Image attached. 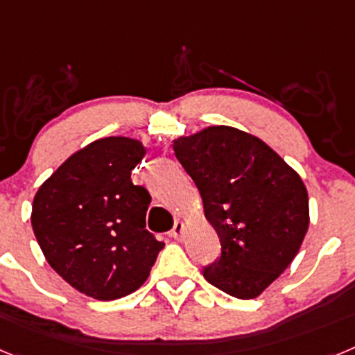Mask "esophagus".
I'll return each instance as SVG.
<instances>
[{"mask_svg":"<svg viewBox=\"0 0 355 355\" xmlns=\"http://www.w3.org/2000/svg\"><path fill=\"white\" fill-rule=\"evenodd\" d=\"M183 233H184V224L181 220H175L174 227H172V231H171V236L178 238V240H180V238L183 236Z\"/></svg>","mask_w":355,"mask_h":355,"instance_id":"obj_1","label":"esophagus"}]
</instances>
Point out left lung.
I'll return each instance as SVG.
<instances>
[{"mask_svg":"<svg viewBox=\"0 0 355 355\" xmlns=\"http://www.w3.org/2000/svg\"><path fill=\"white\" fill-rule=\"evenodd\" d=\"M172 147L220 238V258L205 266L206 281L236 299H256L290 266L309 227L300 175L236 128L209 126Z\"/></svg>","mask_w":355,"mask_h":355,"instance_id":"8db88e82","label":"left lung"}]
</instances>
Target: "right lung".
Here are the masks:
<instances>
[{
  "instance_id": "add662e5",
  "label": "right lung",
  "mask_w": 355,
  "mask_h": 355,
  "mask_svg": "<svg viewBox=\"0 0 355 355\" xmlns=\"http://www.w3.org/2000/svg\"><path fill=\"white\" fill-rule=\"evenodd\" d=\"M144 155L139 140H96L65 159L33 199L31 227L44 256L92 299L139 290L163 249L146 229L149 192L131 181Z\"/></svg>"
}]
</instances>
